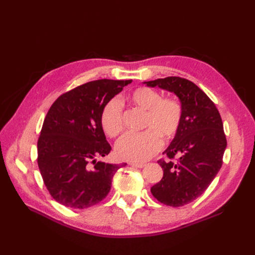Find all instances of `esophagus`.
Listing matches in <instances>:
<instances>
[{
    "label": "esophagus",
    "mask_w": 255,
    "mask_h": 255,
    "mask_svg": "<svg viewBox=\"0 0 255 255\" xmlns=\"http://www.w3.org/2000/svg\"><path fill=\"white\" fill-rule=\"evenodd\" d=\"M128 165L129 166H133V167H136V168H143L145 166L144 163H129Z\"/></svg>",
    "instance_id": "34e87169"
}]
</instances>
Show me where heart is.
Here are the masks:
<instances>
[{"label":"heart","mask_w":255,"mask_h":255,"mask_svg":"<svg viewBox=\"0 0 255 255\" xmlns=\"http://www.w3.org/2000/svg\"><path fill=\"white\" fill-rule=\"evenodd\" d=\"M128 102L135 109L144 112L140 134H127L116 145V153L121 159L144 161L160 150L163 141L172 140L179 132L183 107L175 98H161L158 91L139 87L128 96ZM101 126L104 133L112 138L125 129L122 109L118 100L113 99L103 107Z\"/></svg>","instance_id":"heart-1"}]
</instances>
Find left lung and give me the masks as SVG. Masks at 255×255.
<instances>
[{"label": "left lung", "instance_id": "obj_1", "mask_svg": "<svg viewBox=\"0 0 255 255\" xmlns=\"http://www.w3.org/2000/svg\"><path fill=\"white\" fill-rule=\"evenodd\" d=\"M143 83L173 92L183 107L179 132L164 151L169 159L158 160L163 179L151 187L160 203L183 206L203 194L222 166L227 138L220 114L212 100L186 79L168 76Z\"/></svg>", "mask_w": 255, "mask_h": 255}]
</instances>
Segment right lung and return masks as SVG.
Here are the masks:
<instances>
[{"label":"right lung","instance_id":"right-lung-1","mask_svg":"<svg viewBox=\"0 0 255 255\" xmlns=\"http://www.w3.org/2000/svg\"><path fill=\"white\" fill-rule=\"evenodd\" d=\"M132 83L97 80L52 104L38 139V167L50 195L72 208L96 205L109 195L115 173L127 164L97 161L112 150L101 126L105 104Z\"/></svg>","mask_w":255,"mask_h":255}]
</instances>
